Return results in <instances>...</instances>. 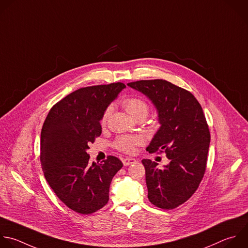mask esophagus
<instances>
[{
	"label": "esophagus",
	"instance_id": "1",
	"mask_svg": "<svg viewBox=\"0 0 248 248\" xmlns=\"http://www.w3.org/2000/svg\"><path fill=\"white\" fill-rule=\"evenodd\" d=\"M135 161H136V159L131 158V157H125V158H123V163H124V167H127V166H129V164L134 163Z\"/></svg>",
	"mask_w": 248,
	"mask_h": 248
}]
</instances>
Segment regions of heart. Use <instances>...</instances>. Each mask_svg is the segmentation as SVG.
<instances>
[{
	"instance_id": "b5f03b06",
	"label": "heart",
	"mask_w": 248,
	"mask_h": 248,
	"mask_svg": "<svg viewBox=\"0 0 248 248\" xmlns=\"http://www.w3.org/2000/svg\"><path fill=\"white\" fill-rule=\"evenodd\" d=\"M123 106L128 115L135 121L138 119H146L149 114V105L147 102L140 97H129L124 100ZM111 114V108H108L103 117L101 123L106 124L109 116ZM143 142V138L138 135H126L119 136L115 141V147L125 153H133L136 146Z\"/></svg>"
}]
</instances>
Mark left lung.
I'll return each instance as SVG.
<instances>
[{
    "instance_id": "1",
    "label": "left lung",
    "mask_w": 248,
    "mask_h": 248,
    "mask_svg": "<svg viewBox=\"0 0 248 248\" xmlns=\"http://www.w3.org/2000/svg\"><path fill=\"white\" fill-rule=\"evenodd\" d=\"M127 86L143 93L155 106L160 124L147 151L164 152L163 169L143 159L148 199L162 209H173L197 191L205 171L210 133L202 108L195 96L164 79L138 80Z\"/></svg>"
}]
</instances>
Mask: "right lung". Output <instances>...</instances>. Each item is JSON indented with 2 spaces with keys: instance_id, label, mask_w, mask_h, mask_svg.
Segmentation results:
<instances>
[{
  "instance_id": "add662e5",
  "label": "right lung",
  "mask_w": 248,
  "mask_h": 248,
  "mask_svg": "<svg viewBox=\"0 0 248 248\" xmlns=\"http://www.w3.org/2000/svg\"><path fill=\"white\" fill-rule=\"evenodd\" d=\"M125 88L123 82L79 89L48 112L41 132V164L50 188L72 210L92 214L109 201V188L123 162L109 155L90 164L89 144L102 132L100 121Z\"/></svg>"
}]
</instances>
